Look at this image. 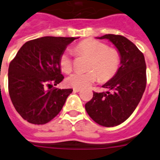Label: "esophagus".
Wrapping results in <instances>:
<instances>
[{
  "label": "esophagus",
  "instance_id": "1",
  "mask_svg": "<svg viewBox=\"0 0 160 160\" xmlns=\"http://www.w3.org/2000/svg\"><path fill=\"white\" fill-rule=\"evenodd\" d=\"M73 90L74 92H79L80 91V88H76V87H74Z\"/></svg>",
  "mask_w": 160,
  "mask_h": 160
}]
</instances>
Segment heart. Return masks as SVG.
Returning a JSON list of instances; mask_svg holds the SVG:
<instances>
[{
    "mask_svg": "<svg viewBox=\"0 0 160 160\" xmlns=\"http://www.w3.org/2000/svg\"><path fill=\"white\" fill-rule=\"evenodd\" d=\"M74 52L78 56H86L89 58L85 72H76L67 79V84L76 88H84L91 85L99 79L107 81L115 76L119 65L120 54L115 48H108L105 43L95 39H84L76 45ZM60 67L65 73L72 71L71 54L65 52L59 59Z\"/></svg>",
    "mask_w": 160,
    "mask_h": 160,
    "instance_id": "1",
    "label": "heart"
}]
</instances>
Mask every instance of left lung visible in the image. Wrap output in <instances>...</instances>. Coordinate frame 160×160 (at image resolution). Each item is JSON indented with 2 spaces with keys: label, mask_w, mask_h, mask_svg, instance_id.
<instances>
[{
  "label": "left lung",
  "mask_w": 160,
  "mask_h": 160,
  "mask_svg": "<svg viewBox=\"0 0 160 160\" xmlns=\"http://www.w3.org/2000/svg\"><path fill=\"white\" fill-rule=\"evenodd\" d=\"M120 54V65L115 76L102 85L107 92H93L85 110L96 123L111 127L125 122L135 111L146 86V65L143 53L127 38L106 34Z\"/></svg>",
  "instance_id": "left-lung-1"
}]
</instances>
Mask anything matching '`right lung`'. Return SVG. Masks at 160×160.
Wrapping results in <instances>:
<instances>
[{
    "mask_svg": "<svg viewBox=\"0 0 160 160\" xmlns=\"http://www.w3.org/2000/svg\"><path fill=\"white\" fill-rule=\"evenodd\" d=\"M78 38L42 37L23 45L8 70L14 107L24 120L42 125L62 110L72 89L52 88L64 79L59 64L67 47Z\"/></svg>",
    "mask_w": 160,
    "mask_h": 160,
    "instance_id": "right-lung-1",
    "label": "right lung"
}]
</instances>
